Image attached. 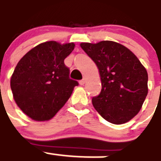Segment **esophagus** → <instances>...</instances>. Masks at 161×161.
I'll use <instances>...</instances> for the list:
<instances>
[{"mask_svg": "<svg viewBox=\"0 0 161 161\" xmlns=\"http://www.w3.org/2000/svg\"><path fill=\"white\" fill-rule=\"evenodd\" d=\"M85 82H86V79H82V80L79 81V84L83 85V84H85Z\"/></svg>", "mask_w": 161, "mask_h": 161, "instance_id": "esophagus-1", "label": "esophagus"}]
</instances>
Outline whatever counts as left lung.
<instances>
[{"instance_id": "8db88e82", "label": "left lung", "mask_w": 161, "mask_h": 161, "mask_svg": "<svg viewBox=\"0 0 161 161\" xmlns=\"http://www.w3.org/2000/svg\"><path fill=\"white\" fill-rule=\"evenodd\" d=\"M80 47L100 73L102 89L92 98L95 109L113 124L130 121L139 114L147 95L146 68L129 48L117 42L81 43Z\"/></svg>"}]
</instances>
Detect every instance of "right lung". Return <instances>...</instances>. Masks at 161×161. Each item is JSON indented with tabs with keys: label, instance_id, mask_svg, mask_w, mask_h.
Returning a JSON list of instances; mask_svg holds the SVG:
<instances>
[{
	"label": "right lung",
	"instance_id": "1",
	"mask_svg": "<svg viewBox=\"0 0 161 161\" xmlns=\"http://www.w3.org/2000/svg\"><path fill=\"white\" fill-rule=\"evenodd\" d=\"M75 47V43L44 42L27 52L17 64L10 79L14 100L32 120L53 118L79 85L69 79L64 63Z\"/></svg>",
	"mask_w": 161,
	"mask_h": 161
}]
</instances>
